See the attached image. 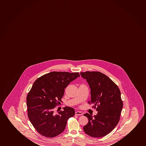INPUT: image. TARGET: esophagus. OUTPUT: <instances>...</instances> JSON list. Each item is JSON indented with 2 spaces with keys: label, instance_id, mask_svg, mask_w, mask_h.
Segmentation results:
<instances>
[{
  "label": "esophagus",
  "instance_id": "obj_1",
  "mask_svg": "<svg viewBox=\"0 0 146 146\" xmlns=\"http://www.w3.org/2000/svg\"><path fill=\"white\" fill-rule=\"evenodd\" d=\"M75 114L76 115H82V113L80 111H76L75 112Z\"/></svg>",
  "mask_w": 146,
  "mask_h": 146
}]
</instances>
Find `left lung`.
Wrapping results in <instances>:
<instances>
[{
    "label": "left lung",
    "mask_w": 146,
    "mask_h": 146,
    "mask_svg": "<svg viewBox=\"0 0 146 146\" xmlns=\"http://www.w3.org/2000/svg\"><path fill=\"white\" fill-rule=\"evenodd\" d=\"M91 89V100L89 104L98 111L96 115L86 113L89 119L83 127L84 132L93 137H101L114 129L119 122L123 101L119 88L105 74L99 72H81ZM97 106V108L96 107Z\"/></svg>",
    "instance_id": "8db88e82"
}]
</instances>
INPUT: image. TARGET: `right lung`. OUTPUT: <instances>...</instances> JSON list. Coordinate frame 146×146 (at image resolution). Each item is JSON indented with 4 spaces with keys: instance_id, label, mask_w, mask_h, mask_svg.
Returning a JSON list of instances; mask_svg holds the SVG:
<instances>
[{
    "instance_id": "obj_1",
    "label": "right lung",
    "mask_w": 146,
    "mask_h": 146,
    "mask_svg": "<svg viewBox=\"0 0 146 146\" xmlns=\"http://www.w3.org/2000/svg\"><path fill=\"white\" fill-rule=\"evenodd\" d=\"M78 77V72H52L34 82L27 95V111L29 119L39 134L52 138L65 129L68 119L74 115V110L65 107L58 114L54 110L62 102L67 86Z\"/></svg>"
}]
</instances>
